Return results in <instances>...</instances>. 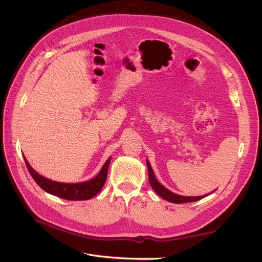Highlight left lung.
Listing matches in <instances>:
<instances>
[{
    "instance_id": "left-lung-1",
    "label": "left lung",
    "mask_w": 262,
    "mask_h": 262,
    "mask_svg": "<svg viewBox=\"0 0 262 262\" xmlns=\"http://www.w3.org/2000/svg\"><path fill=\"white\" fill-rule=\"evenodd\" d=\"M146 165H147V169H148V180L150 187L153 188L154 191L160 195L163 199L167 200L169 202L172 203H186V202H193V201H198L204 198V195L201 196H184V195H179L173 193L171 191H169L168 189H166L164 186H162L160 182H158L155 178V175L153 172L152 167H150V164L148 161H146Z\"/></svg>"
}]
</instances>
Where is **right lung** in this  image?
<instances>
[{"instance_id":"1","label":"right lung","mask_w":262,"mask_h":262,"mask_svg":"<svg viewBox=\"0 0 262 262\" xmlns=\"http://www.w3.org/2000/svg\"><path fill=\"white\" fill-rule=\"evenodd\" d=\"M24 160H25V164L27 166L29 173L37 182V185L39 187L43 189L46 192L62 198V199L72 201L92 199L93 196H95L100 191L102 186H104L106 182L107 171L110 163V158H108L105 165L102 166V168L100 169L98 175L94 179L80 182V184H66V182L52 181L50 179L42 177L41 175H39L38 172H36L30 167V165L28 164L25 157H24Z\"/></svg>"}]
</instances>
